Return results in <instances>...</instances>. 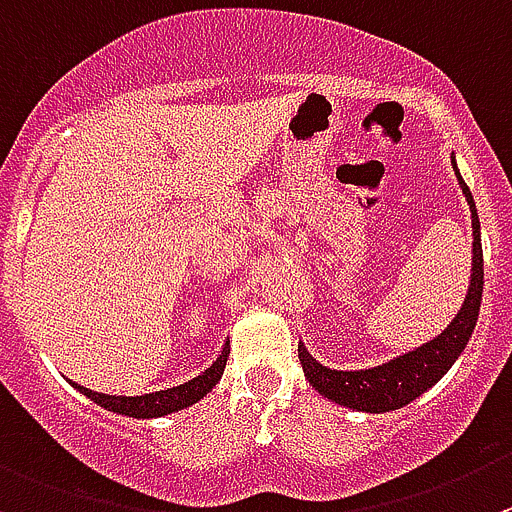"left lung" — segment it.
Here are the masks:
<instances>
[{
	"label": "left lung",
	"mask_w": 512,
	"mask_h": 512,
	"mask_svg": "<svg viewBox=\"0 0 512 512\" xmlns=\"http://www.w3.org/2000/svg\"><path fill=\"white\" fill-rule=\"evenodd\" d=\"M452 170H455L457 186L470 206L472 221V269L470 286H467L465 301L455 319L447 324V329L430 342L399 354V357L387 359L369 369H329L316 362L304 344H299V362L304 369V377L309 379L311 387L326 397L334 405L349 407L354 412H369V415H382V412L399 410L410 405L412 399L425 394L427 389L435 387L447 369L457 362L462 349L467 347L472 337V329L478 324L480 301H483V243H480V218L472 193L462 180L460 168H457L455 153L450 155Z\"/></svg>",
	"instance_id": "obj_1"
}]
</instances>
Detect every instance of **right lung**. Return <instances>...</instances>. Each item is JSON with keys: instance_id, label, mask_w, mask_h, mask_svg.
Listing matches in <instances>:
<instances>
[{"instance_id": "add662e5", "label": "right lung", "mask_w": 512, "mask_h": 512, "mask_svg": "<svg viewBox=\"0 0 512 512\" xmlns=\"http://www.w3.org/2000/svg\"><path fill=\"white\" fill-rule=\"evenodd\" d=\"M228 354H231V344H223L221 354L216 357V362L208 369H203L198 377L188 379V382L178 384V387L160 389V392L150 394H138V397H123V394H102L92 392V389L80 387V384L72 382V387L80 394H85L87 399H92L95 405L105 407L107 412H115V415L133 417V420H153V417H165L173 415L178 410H186V407L196 405L211 392L218 384V379L223 377V369H226Z\"/></svg>"}]
</instances>
